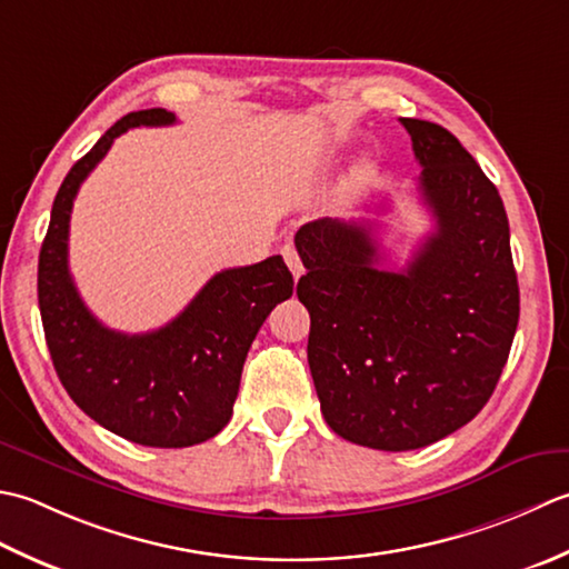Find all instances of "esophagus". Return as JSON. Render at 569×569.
Listing matches in <instances>:
<instances>
[{"label": "esophagus", "mask_w": 569, "mask_h": 569, "mask_svg": "<svg viewBox=\"0 0 569 569\" xmlns=\"http://www.w3.org/2000/svg\"><path fill=\"white\" fill-rule=\"evenodd\" d=\"M282 258H284V262H287V268L292 270L295 280H299V277L305 274V264H301V260H299L297 250H295L292 246H284V248H282Z\"/></svg>", "instance_id": "34e87169"}]
</instances>
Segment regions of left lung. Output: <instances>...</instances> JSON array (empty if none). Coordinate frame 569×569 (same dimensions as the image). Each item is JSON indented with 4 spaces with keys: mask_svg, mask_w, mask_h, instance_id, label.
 <instances>
[{
    "mask_svg": "<svg viewBox=\"0 0 569 569\" xmlns=\"http://www.w3.org/2000/svg\"><path fill=\"white\" fill-rule=\"evenodd\" d=\"M400 122L435 218L408 268H380L370 218H319L295 236L323 420L382 451L420 449L471 422L501 378L520 315L501 196L442 124Z\"/></svg>",
    "mask_w": 569,
    "mask_h": 569,
    "instance_id": "left-lung-1",
    "label": "left lung"
}]
</instances>
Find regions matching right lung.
Here are the masks:
<instances>
[{
    "instance_id": "1",
    "label": "right lung",
    "mask_w": 569,
    "mask_h": 569,
    "mask_svg": "<svg viewBox=\"0 0 569 569\" xmlns=\"http://www.w3.org/2000/svg\"><path fill=\"white\" fill-rule=\"evenodd\" d=\"M164 108L124 114L68 171L39 254L46 343L71 400L134 445L177 449L216 437L233 415L242 363L270 311L295 292L282 254L213 274L167 327L122 333L83 305L68 270V226L80 183L130 127H164Z\"/></svg>"
}]
</instances>
